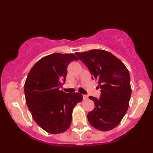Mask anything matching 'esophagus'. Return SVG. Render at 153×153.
Wrapping results in <instances>:
<instances>
[{
    "label": "esophagus",
    "mask_w": 153,
    "mask_h": 153,
    "mask_svg": "<svg viewBox=\"0 0 153 153\" xmlns=\"http://www.w3.org/2000/svg\"><path fill=\"white\" fill-rule=\"evenodd\" d=\"M83 99L84 100H87V99H88V96H87V95H83Z\"/></svg>",
    "instance_id": "34e87169"
}]
</instances>
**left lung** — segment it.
Segmentation results:
<instances>
[{
  "mask_svg": "<svg viewBox=\"0 0 153 153\" xmlns=\"http://www.w3.org/2000/svg\"><path fill=\"white\" fill-rule=\"evenodd\" d=\"M76 54L101 89L99 99L89 97L95 106L87 114L89 122L99 130H111L120 123L128 108L131 94L129 71L108 51L95 49Z\"/></svg>",
  "mask_w": 153,
  "mask_h": 153,
  "instance_id": "8db88e82",
  "label": "left lung"
}]
</instances>
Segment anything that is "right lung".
<instances>
[{
    "mask_svg": "<svg viewBox=\"0 0 153 153\" xmlns=\"http://www.w3.org/2000/svg\"><path fill=\"white\" fill-rule=\"evenodd\" d=\"M78 60L74 54L54 53L42 58L29 72L24 85L25 101L35 122L45 131L58 134L69 129L72 111L83 97L60 91L67 66Z\"/></svg>",
    "mask_w": 153,
    "mask_h": 153,
    "instance_id": "obj_1",
    "label": "right lung"
}]
</instances>
